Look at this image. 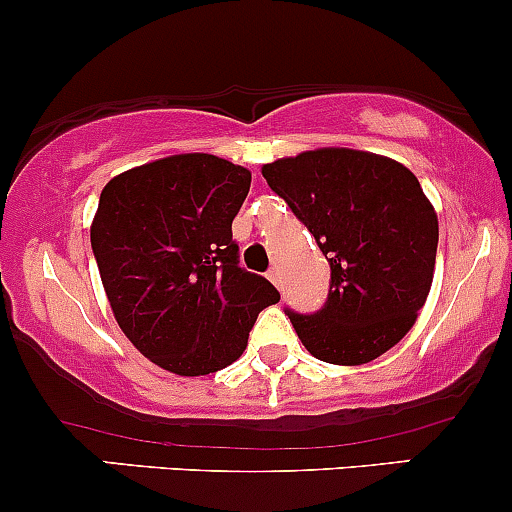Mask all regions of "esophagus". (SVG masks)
Wrapping results in <instances>:
<instances>
[{
  "instance_id": "obj_1",
  "label": "esophagus",
  "mask_w": 512,
  "mask_h": 512,
  "mask_svg": "<svg viewBox=\"0 0 512 512\" xmlns=\"http://www.w3.org/2000/svg\"><path fill=\"white\" fill-rule=\"evenodd\" d=\"M267 277H270V282L274 284V287L282 289V272H279V267H272V270L267 272Z\"/></svg>"
}]
</instances>
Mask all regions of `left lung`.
<instances>
[{
  "label": "left lung",
  "instance_id": "obj_1",
  "mask_svg": "<svg viewBox=\"0 0 512 512\" xmlns=\"http://www.w3.org/2000/svg\"><path fill=\"white\" fill-rule=\"evenodd\" d=\"M262 176L309 228L331 265L326 304L289 311L314 358L363 365L390 351L432 289L439 220L400 161L324 147L262 166Z\"/></svg>",
  "mask_w": 512,
  "mask_h": 512
}]
</instances>
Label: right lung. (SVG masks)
Returning a JSON list of instances; mask_svg holds the SVG:
<instances>
[{
  "label": "right lung",
  "mask_w": 512,
  "mask_h": 512,
  "mask_svg": "<svg viewBox=\"0 0 512 512\" xmlns=\"http://www.w3.org/2000/svg\"><path fill=\"white\" fill-rule=\"evenodd\" d=\"M252 174L213 154H174L115 176L90 245L122 333L169 373L235 363L279 292L240 267L233 218Z\"/></svg>",
  "instance_id": "1"
}]
</instances>
